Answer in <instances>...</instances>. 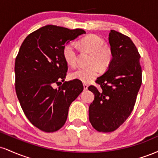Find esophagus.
<instances>
[{
	"mask_svg": "<svg viewBox=\"0 0 158 158\" xmlns=\"http://www.w3.org/2000/svg\"><path fill=\"white\" fill-rule=\"evenodd\" d=\"M83 87H84V90H88V85L85 84V83H84V84H83Z\"/></svg>",
	"mask_w": 158,
	"mask_h": 158,
	"instance_id": "1",
	"label": "esophagus"
}]
</instances>
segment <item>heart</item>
I'll return each instance as SVG.
<instances>
[{
	"label": "heart",
	"instance_id": "heart-1",
	"mask_svg": "<svg viewBox=\"0 0 158 158\" xmlns=\"http://www.w3.org/2000/svg\"><path fill=\"white\" fill-rule=\"evenodd\" d=\"M79 46L83 50L90 52L88 61L90 65L80 67L70 73V77L83 82H90L98 76L99 69L105 70L109 67L112 60V52L108 47L103 46L104 41L102 38L94 34L85 36L79 41ZM77 50L73 44H69L64 49V58L70 66H74L77 61Z\"/></svg>",
	"mask_w": 158,
	"mask_h": 158
}]
</instances>
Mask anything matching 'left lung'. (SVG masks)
I'll return each mask as SVG.
<instances>
[{
	"label": "left lung",
	"instance_id": "8db88e82",
	"mask_svg": "<svg viewBox=\"0 0 158 158\" xmlns=\"http://www.w3.org/2000/svg\"><path fill=\"white\" fill-rule=\"evenodd\" d=\"M109 44L112 60L108 70L88 90L94 94L89 106V120L99 132L115 131L130 116L142 84L140 55L129 37L110 30Z\"/></svg>",
	"mask_w": 158,
	"mask_h": 158
}]
</instances>
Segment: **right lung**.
<instances>
[{"label": "right lung", "instance_id": "obj_1", "mask_svg": "<svg viewBox=\"0 0 158 158\" xmlns=\"http://www.w3.org/2000/svg\"><path fill=\"white\" fill-rule=\"evenodd\" d=\"M85 33L81 29L47 25L27 35L20 48L15 63L16 94L27 119L41 131L60 129L70 104L84 89L78 79L64 81L59 89L52 86L66 77L65 44Z\"/></svg>", "mask_w": 158, "mask_h": 158}]
</instances>
